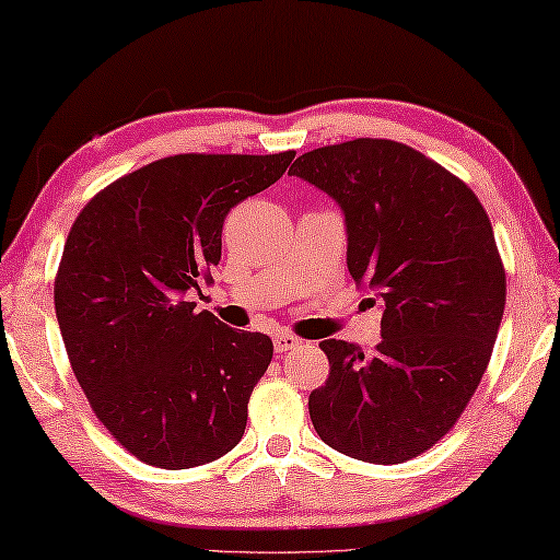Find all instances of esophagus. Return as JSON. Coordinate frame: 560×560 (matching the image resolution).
<instances>
[{
    "mask_svg": "<svg viewBox=\"0 0 560 560\" xmlns=\"http://www.w3.org/2000/svg\"><path fill=\"white\" fill-rule=\"evenodd\" d=\"M272 345H275V352H288V350H295L300 345V340L295 335H288V332H278L272 337Z\"/></svg>",
    "mask_w": 560,
    "mask_h": 560,
    "instance_id": "esophagus-1",
    "label": "esophagus"
}]
</instances>
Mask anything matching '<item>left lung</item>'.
<instances>
[{"label": "left lung", "mask_w": 560, "mask_h": 560, "mask_svg": "<svg viewBox=\"0 0 560 560\" xmlns=\"http://www.w3.org/2000/svg\"><path fill=\"white\" fill-rule=\"evenodd\" d=\"M290 176L342 208L347 268L384 307L372 354L319 342L329 377L307 401L315 432L360 462L415 459L456 424L491 360L506 305L491 220L464 180L387 139L307 151Z\"/></svg>", "instance_id": "8db88e82"}]
</instances>
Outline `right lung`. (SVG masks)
I'll list each match as a JSON object with an SVG mask.
<instances>
[{
	"instance_id": "add662e5",
	"label": "right lung",
	"mask_w": 560,
	"mask_h": 560,
	"mask_svg": "<svg viewBox=\"0 0 560 560\" xmlns=\"http://www.w3.org/2000/svg\"><path fill=\"white\" fill-rule=\"evenodd\" d=\"M292 159L168 155L114 180L73 220L54 280L59 329L96 419L136 459L190 469L243 439L272 342L196 313L188 295L220 260L231 208Z\"/></svg>"
}]
</instances>
